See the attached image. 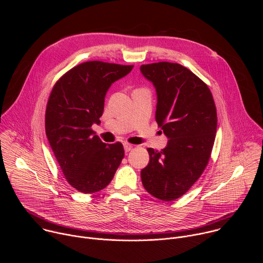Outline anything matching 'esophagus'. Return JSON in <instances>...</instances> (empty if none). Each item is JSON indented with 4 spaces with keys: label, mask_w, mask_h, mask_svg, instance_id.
I'll list each match as a JSON object with an SVG mask.
<instances>
[{
    "label": "esophagus",
    "mask_w": 263,
    "mask_h": 263,
    "mask_svg": "<svg viewBox=\"0 0 263 263\" xmlns=\"http://www.w3.org/2000/svg\"><path fill=\"white\" fill-rule=\"evenodd\" d=\"M124 148H125V152H130L131 149L133 148V145L126 142V143H124Z\"/></svg>",
    "instance_id": "1"
}]
</instances>
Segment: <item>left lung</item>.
<instances>
[{
	"mask_svg": "<svg viewBox=\"0 0 263 263\" xmlns=\"http://www.w3.org/2000/svg\"><path fill=\"white\" fill-rule=\"evenodd\" d=\"M140 71L156 89L155 119L168 138L161 151L147 148L141 182L155 198L174 201L187 193L209 161L217 126L215 104L208 86L181 64H143Z\"/></svg>",
	"mask_w": 263,
	"mask_h": 263,
	"instance_id": "1",
	"label": "left lung"
}]
</instances>
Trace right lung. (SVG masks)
<instances>
[{"mask_svg":"<svg viewBox=\"0 0 263 263\" xmlns=\"http://www.w3.org/2000/svg\"><path fill=\"white\" fill-rule=\"evenodd\" d=\"M132 68L87 61L65 72L52 89L46 110V134L65 179L81 193L105 189L124 158L123 144L103 142L91 126L101 123L111 84Z\"/></svg>","mask_w":263,"mask_h":263,"instance_id":"add662e5","label":"right lung"}]
</instances>
